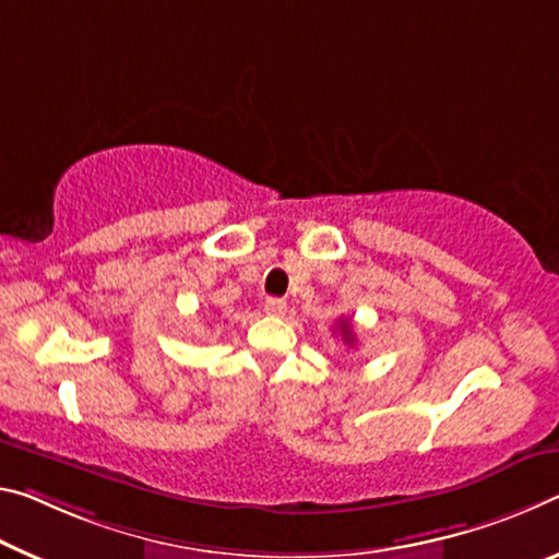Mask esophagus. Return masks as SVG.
I'll return each mask as SVG.
<instances>
[{"label":"esophagus","mask_w":559,"mask_h":559,"mask_svg":"<svg viewBox=\"0 0 559 559\" xmlns=\"http://www.w3.org/2000/svg\"><path fill=\"white\" fill-rule=\"evenodd\" d=\"M265 313H269V316H283V313H286V300H283V298H269V300H265Z\"/></svg>","instance_id":"1"}]
</instances>
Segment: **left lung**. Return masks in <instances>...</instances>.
Here are the masks:
<instances>
[{"label": "left lung", "mask_w": 559, "mask_h": 559, "mask_svg": "<svg viewBox=\"0 0 559 559\" xmlns=\"http://www.w3.org/2000/svg\"><path fill=\"white\" fill-rule=\"evenodd\" d=\"M338 328H341V335L345 338V343H348V345L356 343V335H353V331H350V323H348V321H341V323H338Z\"/></svg>", "instance_id": "8db88e82"}]
</instances>
